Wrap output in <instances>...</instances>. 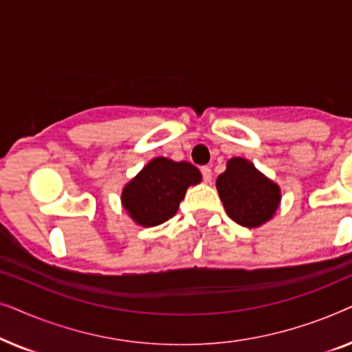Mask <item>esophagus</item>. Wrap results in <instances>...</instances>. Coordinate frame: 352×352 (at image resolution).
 <instances>
[{
  "label": "esophagus",
  "instance_id": "1",
  "mask_svg": "<svg viewBox=\"0 0 352 352\" xmlns=\"http://www.w3.org/2000/svg\"><path fill=\"white\" fill-rule=\"evenodd\" d=\"M201 175H204V181L205 182H211V179H213V173H211V168L210 166L201 168Z\"/></svg>",
  "mask_w": 352,
  "mask_h": 352
}]
</instances>
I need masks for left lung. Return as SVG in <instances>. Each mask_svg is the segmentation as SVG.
<instances>
[{
  "label": "left lung",
  "instance_id": "obj_1",
  "mask_svg": "<svg viewBox=\"0 0 352 352\" xmlns=\"http://www.w3.org/2000/svg\"><path fill=\"white\" fill-rule=\"evenodd\" d=\"M226 213L243 228H261L276 216L282 201L280 186L263 175L252 162L234 157L216 179Z\"/></svg>",
  "mask_w": 352,
  "mask_h": 352
}]
</instances>
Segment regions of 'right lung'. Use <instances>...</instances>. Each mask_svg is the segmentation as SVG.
Segmentation results:
<instances>
[{
	"instance_id": "add662e5",
	"label": "right lung",
	"mask_w": 352,
	"mask_h": 352,
	"mask_svg": "<svg viewBox=\"0 0 352 352\" xmlns=\"http://www.w3.org/2000/svg\"><path fill=\"white\" fill-rule=\"evenodd\" d=\"M201 182V173L189 162L155 157L126 182L122 206L142 228H155L177 213L187 189Z\"/></svg>"
}]
</instances>
